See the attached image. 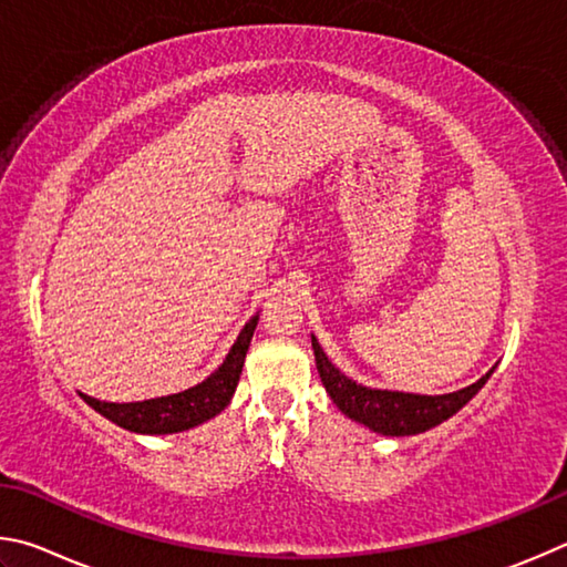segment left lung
<instances>
[{"mask_svg": "<svg viewBox=\"0 0 567 567\" xmlns=\"http://www.w3.org/2000/svg\"><path fill=\"white\" fill-rule=\"evenodd\" d=\"M316 369H319L321 381L326 391L339 405L341 413L349 415L351 421L369 425L371 431L381 435H415L423 431H431L435 425L449 421L451 415L458 413L465 403H468L475 393H478L485 381L491 379L493 369L471 383L468 389H461L455 393L443 395H419V393H401V391H381L369 389L351 381L343 375L336 365L329 361V355L311 336Z\"/></svg>", "mask_w": 567, "mask_h": 567, "instance_id": "left-lung-1", "label": "left lung"}]
</instances>
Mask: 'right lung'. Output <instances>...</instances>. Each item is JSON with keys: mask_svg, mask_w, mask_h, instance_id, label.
Wrapping results in <instances>:
<instances>
[{"mask_svg": "<svg viewBox=\"0 0 567 567\" xmlns=\"http://www.w3.org/2000/svg\"><path fill=\"white\" fill-rule=\"evenodd\" d=\"M258 313L248 321L241 333H238L236 343L224 359V363L202 381L194 389H186L182 393L162 395V399H148L136 403H109L96 401L92 395L79 393L82 399L92 405L96 413H102L122 429L132 433H146V435H166V433H182L194 429V425L214 419L221 413L238 385V375H241L246 351L251 346V336L256 331Z\"/></svg>", "mask_w": 567, "mask_h": 567, "instance_id": "add662e5", "label": "right lung"}]
</instances>
